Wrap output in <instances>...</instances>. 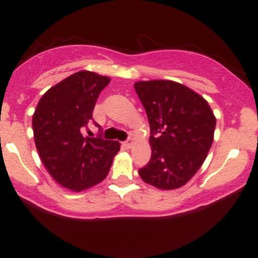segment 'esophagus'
I'll use <instances>...</instances> for the list:
<instances>
[{
    "label": "esophagus",
    "mask_w": 258,
    "mask_h": 258,
    "mask_svg": "<svg viewBox=\"0 0 258 258\" xmlns=\"http://www.w3.org/2000/svg\"><path fill=\"white\" fill-rule=\"evenodd\" d=\"M123 146H125L126 148H131V146H132V141H131V139H127V141L123 142Z\"/></svg>",
    "instance_id": "34e87169"
}]
</instances>
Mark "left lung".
Returning <instances> with one entry per match:
<instances>
[{"label": "left lung", "instance_id": "obj_1", "mask_svg": "<svg viewBox=\"0 0 258 258\" xmlns=\"http://www.w3.org/2000/svg\"><path fill=\"white\" fill-rule=\"evenodd\" d=\"M135 90L149 120L152 146L139 176L156 188H179L205 161L214 142V112L203 97L177 82L139 81Z\"/></svg>", "mask_w": 258, "mask_h": 258}]
</instances>
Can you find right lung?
<instances>
[{"mask_svg":"<svg viewBox=\"0 0 258 258\" xmlns=\"http://www.w3.org/2000/svg\"><path fill=\"white\" fill-rule=\"evenodd\" d=\"M109 82L96 73L73 74L43 94L32 116L35 144L44 167L74 191L102 182L120 150L119 142L102 138V128L93 120L94 105ZM91 122L100 127L97 138L82 135Z\"/></svg>","mask_w":258,"mask_h":258,"instance_id":"1","label":"right lung"}]
</instances>
